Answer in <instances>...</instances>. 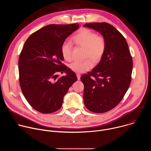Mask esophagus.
Instances as JSON below:
<instances>
[{
    "label": "esophagus",
    "mask_w": 151,
    "mask_h": 151,
    "mask_svg": "<svg viewBox=\"0 0 151 151\" xmlns=\"http://www.w3.org/2000/svg\"><path fill=\"white\" fill-rule=\"evenodd\" d=\"M76 76H77L78 79V80H80V78H81V74L79 73H76Z\"/></svg>",
    "instance_id": "obj_1"
}]
</instances>
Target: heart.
I'll use <instances>...</instances> for the list:
<instances>
[{"label":"heart","instance_id":"obj_1","mask_svg":"<svg viewBox=\"0 0 151 151\" xmlns=\"http://www.w3.org/2000/svg\"><path fill=\"white\" fill-rule=\"evenodd\" d=\"M74 44L85 48V58L90 57L94 62L99 61L104 54L106 49V41L104 36L98 35L89 29H83L72 37ZM72 45L69 42H64L61 46V54L63 58L70 61L72 59ZM93 66L92 61L87 58L82 61H75L72 63L69 68L76 73H83L91 69Z\"/></svg>","mask_w":151,"mask_h":151}]
</instances>
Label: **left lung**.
Listing matches in <instances>:
<instances>
[{
  "instance_id": "1",
  "label": "left lung",
  "mask_w": 151,
  "mask_h": 151,
  "mask_svg": "<svg viewBox=\"0 0 151 151\" xmlns=\"http://www.w3.org/2000/svg\"><path fill=\"white\" fill-rule=\"evenodd\" d=\"M84 26L100 32L106 41V49L99 63L91 72L81 76L85 107L93 112L104 113L116 107L128 90L133 59L125 37L113 26L90 23Z\"/></svg>"
}]
</instances>
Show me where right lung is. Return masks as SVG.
I'll list each match as a JSON object with an SVG mask.
<instances>
[{"label":"right lung","mask_w":151,"mask_h":151,"mask_svg":"<svg viewBox=\"0 0 151 151\" xmlns=\"http://www.w3.org/2000/svg\"><path fill=\"white\" fill-rule=\"evenodd\" d=\"M79 27L78 24L46 26L32 33L21 50L18 60L20 87L28 103L40 113L60 109L63 97L78 80L76 74L61 62V46ZM59 72L67 75L57 79Z\"/></svg>","instance_id":"1"}]
</instances>
